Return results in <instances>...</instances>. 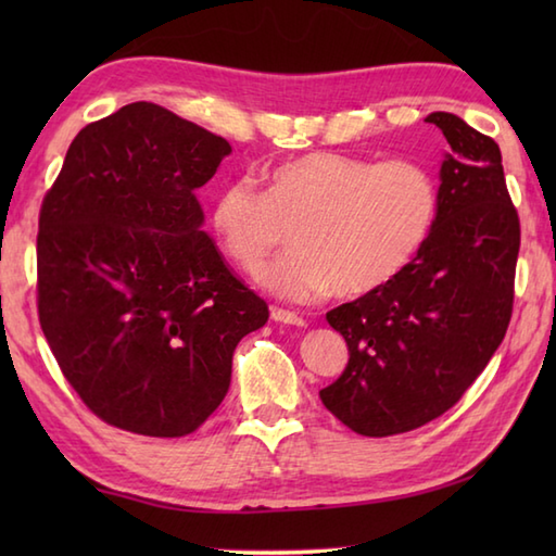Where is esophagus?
<instances>
[{
    "instance_id": "34e87169",
    "label": "esophagus",
    "mask_w": 556,
    "mask_h": 556,
    "mask_svg": "<svg viewBox=\"0 0 556 556\" xmlns=\"http://www.w3.org/2000/svg\"><path fill=\"white\" fill-rule=\"evenodd\" d=\"M269 317L275 323H281V325H293V327H305V320L299 315V313H291V311H285V308H271L269 311Z\"/></svg>"
}]
</instances>
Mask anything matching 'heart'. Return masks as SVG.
Here are the masks:
<instances>
[{"label":"heart","instance_id":"b5f03b06","mask_svg":"<svg viewBox=\"0 0 556 556\" xmlns=\"http://www.w3.org/2000/svg\"><path fill=\"white\" fill-rule=\"evenodd\" d=\"M437 176L416 160L375 162L315 150L277 164L265 193L251 179L212 198L210 229L233 265L255 271L291 227V251L257 271L289 301L368 296L404 275L440 219Z\"/></svg>","mask_w":556,"mask_h":556}]
</instances>
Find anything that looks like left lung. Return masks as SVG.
Segmentation results:
<instances>
[{
	"instance_id": "obj_1",
	"label": "left lung",
	"mask_w": 556,
	"mask_h": 556,
	"mask_svg": "<svg viewBox=\"0 0 556 556\" xmlns=\"http://www.w3.org/2000/svg\"><path fill=\"white\" fill-rule=\"evenodd\" d=\"M425 122L448 143L428 245L392 285L327 313L349 365L320 399L365 437L440 418L485 370L511 320L521 227L500 146L456 114Z\"/></svg>"
}]
</instances>
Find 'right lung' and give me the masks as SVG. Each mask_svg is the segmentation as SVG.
Returning a JSON list of instances; mask_svg holds the SVG:
<instances>
[{"mask_svg":"<svg viewBox=\"0 0 556 556\" xmlns=\"http://www.w3.org/2000/svg\"><path fill=\"white\" fill-rule=\"evenodd\" d=\"M229 152L222 136L134 102L83 128L42 200L40 327L83 404L114 428L198 430L229 392L236 344L267 323L195 198Z\"/></svg>","mask_w":556,"mask_h":556,"instance_id":"obj_1","label":"right lung"}]
</instances>
